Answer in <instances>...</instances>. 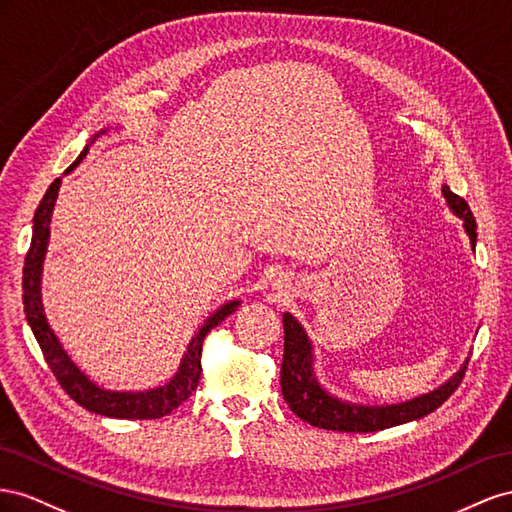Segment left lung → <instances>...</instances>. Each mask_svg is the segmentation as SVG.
<instances>
[{
	"mask_svg": "<svg viewBox=\"0 0 512 512\" xmlns=\"http://www.w3.org/2000/svg\"><path fill=\"white\" fill-rule=\"evenodd\" d=\"M442 195L448 203L450 212L459 216L463 221V229L470 238L472 251L476 248V221L474 214L467 206L465 199L455 195L448 186H442ZM283 328H285V354L281 364V392L291 412L300 416L304 422L313 427L328 429V431H347V433H371L382 431L405 422L418 420L435 412L452 392L461 384L465 373V362L459 371L448 377L442 386L429 390L420 397H414L403 403L390 405H362L337 397L324 384L319 382L315 373V352L313 341L306 334L304 326L291 315L283 313Z\"/></svg>",
	"mask_w": 512,
	"mask_h": 512,
	"instance_id": "left-lung-1",
	"label": "left lung"
}]
</instances>
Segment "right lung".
<instances>
[{
  "mask_svg": "<svg viewBox=\"0 0 512 512\" xmlns=\"http://www.w3.org/2000/svg\"><path fill=\"white\" fill-rule=\"evenodd\" d=\"M105 133L107 128L96 133L90 145ZM90 145H85L83 152L77 156L75 163L64 171V175H68L72 169H77V165L85 158V154L90 152ZM60 184H62V178H57L49 186V191L38 203L36 214H34L32 244H29L25 266H23V309H25L27 324L32 328L34 337L42 349V356H45L53 375L57 377V382H60V386L70 394V399L77 401L81 407H85L87 412H94L107 418H126V420L163 418L191 397L201 377L199 358H201L203 339H206V334L221 324L225 317L236 313L240 309L242 300L225 302L223 306H218L206 321H203V324L197 328L195 337L188 341L186 352L180 360V367L167 384L150 388V390H109L105 386H100L85 371H81L77 367V362L68 356L62 341L57 339V334L49 326V319L45 315V304H42V264H45V257H47L49 238H51V216L57 201V193H60Z\"/></svg>",
  "mask_w": 512,
  "mask_h": 512,
  "instance_id": "obj_1",
  "label": "right lung"
}]
</instances>
